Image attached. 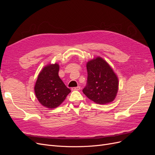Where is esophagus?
I'll return each instance as SVG.
<instances>
[{
    "label": "esophagus",
    "instance_id": "obj_1",
    "mask_svg": "<svg viewBox=\"0 0 155 155\" xmlns=\"http://www.w3.org/2000/svg\"><path fill=\"white\" fill-rule=\"evenodd\" d=\"M81 87L79 86H78L77 87H72V91H78V90H80Z\"/></svg>",
    "mask_w": 155,
    "mask_h": 155
}]
</instances>
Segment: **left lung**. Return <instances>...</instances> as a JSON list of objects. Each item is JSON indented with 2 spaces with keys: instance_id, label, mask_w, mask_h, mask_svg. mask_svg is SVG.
Returning <instances> with one entry per match:
<instances>
[{
  "instance_id": "1",
  "label": "left lung",
  "mask_w": 155,
  "mask_h": 155,
  "mask_svg": "<svg viewBox=\"0 0 155 155\" xmlns=\"http://www.w3.org/2000/svg\"><path fill=\"white\" fill-rule=\"evenodd\" d=\"M87 81L83 92L97 104H109L118 90V78L108 63L101 58L87 64Z\"/></svg>"
}]
</instances>
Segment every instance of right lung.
<instances>
[{
    "mask_svg": "<svg viewBox=\"0 0 155 155\" xmlns=\"http://www.w3.org/2000/svg\"><path fill=\"white\" fill-rule=\"evenodd\" d=\"M59 68L58 64L45 67L39 74L34 88L37 100L49 109L61 104L71 92L59 77Z\"/></svg>",
    "mask_w": 155,
    "mask_h": 155,
    "instance_id": "1",
    "label": "right lung"
}]
</instances>
